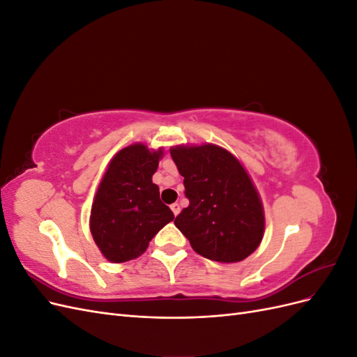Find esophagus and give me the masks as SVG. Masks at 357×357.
I'll use <instances>...</instances> for the list:
<instances>
[{
  "instance_id": "esophagus-1",
  "label": "esophagus",
  "mask_w": 357,
  "mask_h": 357,
  "mask_svg": "<svg viewBox=\"0 0 357 357\" xmlns=\"http://www.w3.org/2000/svg\"><path fill=\"white\" fill-rule=\"evenodd\" d=\"M171 210H172V213H174V215H177L180 213V205L177 202L171 204Z\"/></svg>"
}]
</instances>
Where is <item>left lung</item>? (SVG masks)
Segmentation results:
<instances>
[{"label":"left lung","mask_w":357,"mask_h":357,"mask_svg":"<svg viewBox=\"0 0 357 357\" xmlns=\"http://www.w3.org/2000/svg\"><path fill=\"white\" fill-rule=\"evenodd\" d=\"M171 158L189 199L174 225L193 250L223 264L250 256L262 241L265 215L240 160L214 144L171 147Z\"/></svg>","instance_id":"1"}]
</instances>
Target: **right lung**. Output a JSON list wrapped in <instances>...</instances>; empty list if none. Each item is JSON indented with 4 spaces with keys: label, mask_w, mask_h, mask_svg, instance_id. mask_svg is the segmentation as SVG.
Instances as JSON below:
<instances>
[{
    "label": "right lung",
    "mask_w": 357,
    "mask_h": 357,
    "mask_svg": "<svg viewBox=\"0 0 357 357\" xmlns=\"http://www.w3.org/2000/svg\"><path fill=\"white\" fill-rule=\"evenodd\" d=\"M162 149L137 143L117 152L91 210V232L107 261L121 264L146 252L150 240L174 219L152 181Z\"/></svg>",
    "instance_id": "right-lung-1"
}]
</instances>
